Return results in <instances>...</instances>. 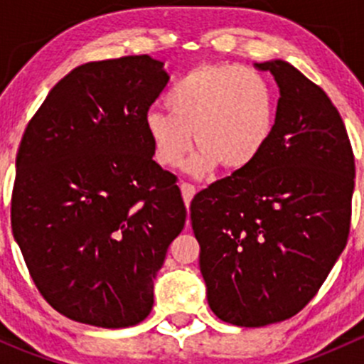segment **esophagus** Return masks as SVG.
<instances>
[{"label": "esophagus", "mask_w": 364, "mask_h": 364, "mask_svg": "<svg viewBox=\"0 0 364 364\" xmlns=\"http://www.w3.org/2000/svg\"><path fill=\"white\" fill-rule=\"evenodd\" d=\"M179 188H181V196H183V200H185V204L190 205L193 196H196V192H197L196 186L190 185V183H181V186H179Z\"/></svg>", "instance_id": "34e87169"}]
</instances>
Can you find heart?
Returning a JSON list of instances; mask_svg holds the SVG:
<instances>
[{"label": "heart", "mask_w": 364, "mask_h": 364, "mask_svg": "<svg viewBox=\"0 0 364 364\" xmlns=\"http://www.w3.org/2000/svg\"><path fill=\"white\" fill-rule=\"evenodd\" d=\"M168 111L149 109L144 128L161 167L183 165L193 178L211 174L220 164L247 168L269 144L277 124V100L262 73L240 65H204L186 73L167 95Z\"/></svg>", "instance_id": "b5f03b06"}]
</instances>
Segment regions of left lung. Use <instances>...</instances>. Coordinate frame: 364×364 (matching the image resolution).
Returning <instances> with one entry per match:
<instances>
[{
    "label": "left lung",
    "instance_id": "left-lung-1",
    "mask_svg": "<svg viewBox=\"0 0 364 364\" xmlns=\"http://www.w3.org/2000/svg\"><path fill=\"white\" fill-rule=\"evenodd\" d=\"M269 144L193 197L192 229L213 314L241 328L285 321L317 294L347 245L354 155L328 95L284 60Z\"/></svg>",
    "mask_w": 364,
    "mask_h": 364
}]
</instances>
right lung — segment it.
<instances>
[{
    "instance_id": "obj_1",
    "label": "right lung",
    "mask_w": 364,
    "mask_h": 364,
    "mask_svg": "<svg viewBox=\"0 0 364 364\" xmlns=\"http://www.w3.org/2000/svg\"><path fill=\"white\" fill-rule=\"evenodd\" d=\"M167 82L148 54L80 65L26 128L14 237L40 294L72 321L116 329L151 311L153 280L186 220L144 128Z\"/></svg>"
}]
</instances>
